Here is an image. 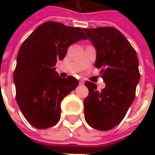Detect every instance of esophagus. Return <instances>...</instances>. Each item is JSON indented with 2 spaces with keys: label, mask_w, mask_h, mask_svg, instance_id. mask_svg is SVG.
Masks as SVG:
<instances>
[{
  "label": "esophagus",
  "mask_w": 155,
  "mask_h": 155,
  "mask_svg": "<svg viewBox=\"0 0 155 155\" xmlns=\"http://www.w3.org/2000/svg\"><path fill=\"white\" fill-rule=\"evenodd\" d=\"M84 81H80V82H79V84H80V85H82V84H84Z\"/></svg>",
  "instance_id": "34e87169"
}]
</instances>
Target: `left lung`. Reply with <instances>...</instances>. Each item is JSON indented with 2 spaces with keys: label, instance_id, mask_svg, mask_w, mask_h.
Masks as SVG:
<instances>
[{
  "label": "left lung",
  "instance_id": "8db88e82",
  "mask_svg": "<svg viewBox=\"0 0 155 155\" xmlns=\"http://www.w3.org/2000/svg\"><path fill=\"white\" fill-rule=\"evenodd\" d=\"M97 51L95 66L106 86L102 91L85 82L89 95L84 101V117L91 128L107 131L117 126L134 102L140 80L139 61L134 49L114 27L83 28Z\"/></svg>",
  "mask_w": 155,
  "mask_h": 155
}]
</instances>
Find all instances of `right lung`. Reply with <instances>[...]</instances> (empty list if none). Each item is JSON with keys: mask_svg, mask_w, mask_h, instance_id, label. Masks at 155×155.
<instances>
[{"mask_svg": "<svg viewBox=\"0 0 155 155\" xmlns=\"http://www.w3.org/2000/svg\"><path fill=\"white\" fill-rule=\"evenodd\" d=\"M80 27L47 21L37 27L21 45L14 73L16 101L32 126L48 128L60 119V104L78 81L63 78L54 67L71 44L86 39Z\"/></svg>", "mask_w": 155, "mask_h": 155, "instance_id": "obj_1", "label": "right lung"}]
</instances>
